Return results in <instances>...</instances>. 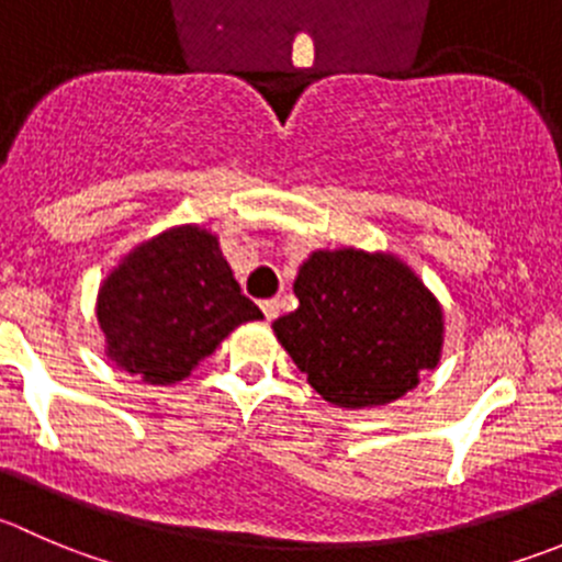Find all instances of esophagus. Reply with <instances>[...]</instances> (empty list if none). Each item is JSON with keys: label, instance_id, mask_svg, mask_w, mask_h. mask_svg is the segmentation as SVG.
Returning <instances> with one entry per match:
<instances>
[{"label": "esophagus", "instance_id": "esophagus-1", "mask_svg": "<svg viewBox=\"0 0 562 562\" xmlns=\"http://www.w3.org/2000/svg\"><path fill=\"white\" fill-rule=\"evenodd\" d=\"M260 310H263L266 321H274L280 315V302L277 299H266V302H260Z\"/></svg>", "mask_w": 562, "mask_h": 562}]
</instances>
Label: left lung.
I'll use <instances>...</instances> for the list:
<instances>
[{
	"mask_svg": "<svg viewBox=\"0 0 562 562\" xmlns=\"http://www.w3.org/2000/svg\"><path fill=\"white\" fill-rule=\"evenodd\" d=\"M299 307L274 331L310 386L335 406H381L437 368L442 307L395 258L337 249L299 269Z\"/></svg>",
	"mask_w": 562,
	"mask_h": 562,
	"instance_id": "left-lung-1",
	"label": "left lung"
}]
</instances>
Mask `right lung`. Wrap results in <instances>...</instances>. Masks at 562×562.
<instances>
[{"instance_id": "right-lung-1", "label": "right lung", "mask_w": 562, "mask_h": 562, "mask_svg": "<svg viewBox=\"0 0 562 562\" xmlns=\"http://www.w3.org/2000/svg\"><path fill=\"white\" fill-rule=\"evenodd\" d=\"M263 313L241 293L220 241L176 227L136 247L101 285L109 357L148 384L181 381L244 321Z\"/></svg>"}]
</instances>
